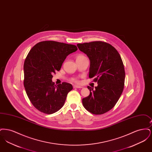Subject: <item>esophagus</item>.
I'll list each match as a JSON object with an SVG mask.
<instances>
[{
  "mask_svg": "<svg viewBox=\"0 0 152 152\" xmlns=\"http://www.w3.org/2000/svg\"><path fill=\"white\" fill-rule=\"evenodd\" d=\"M73 88H81L83 87L80 86H78V85H75L73 86Z\"/></svg>",
  "mask_w": 152,
  "mask_h": 152,
  "instance_id": "1",
  "label": "esophagus"
}]
</instances>
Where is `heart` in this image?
<instances>
[{"label":"heart","mask_w":152,"mask_h":152,"mask_svg":"<svg viewBox=\"0 0 152 152\" xmlns=\"http://www.w3.org/2000/svg\"><path fill=\"white\" fill-rule=\"evenodd\" d=\"M83 56H83V55H79V56H77V57L76 58H81V57H83ZM73 80H74V81H77V80H76L73 79Z\"/></svg>","instance_id":"obj_1"}]
</instances>
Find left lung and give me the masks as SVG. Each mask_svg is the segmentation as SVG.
Masks as SVG:
<instances>
[{
	"instance_id": "left-lung-1",
	"label": "left lung",
	"mask_w": 152,
	"mask_h": 152,
	"mask_svg": "<svg viewBox=\"0 0 152 152\" xmlns=\"http://www.w3.org/2000/svg\"><path fill=\"white\" fill-rule=\"evenodd\" d=\"M80 51L90 60L89 77H95L98 86H88L90 94L83 99L89 112L101 115L113 108L122 94L125 73L119 53L110 44L102 42L77 44Z\"/></svg>"
}]
</instances>
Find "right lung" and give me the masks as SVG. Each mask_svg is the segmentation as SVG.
I'll list each match as a JSON object with an SVG mask.
<instances>
[{"label": "right lung", "instance_id": "obj_1", "mask_svg": "<svg viewBox=\"0 0 152 152\" xmlns=\"http://www.w3.org/2000/svg\"><path fill=\"white\" fill-rule=\"evenodd\" d=\"M77 50L72 44L44 41L29 51L24 63V86L29 100L39 111L50 115L63 107L72 86L65 82L55 86L52 74L60 71L66 56Z\"/></svg>", "mask_w": 152, "mask_h": 152}]
</instances>
